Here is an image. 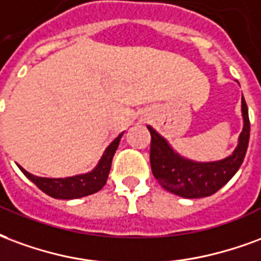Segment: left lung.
<instances>
[{"mask_svg":"<svg viewBox=\"0 0 261 261\" xmlns=\"http://www.w3.org/2000/svg\"><path fill=\"white\" fill-rule=\"evenodd\" d=\"M242 118L243 129L238 139L237 149L227 159L211 163H197L182 157L160 133L151 126H147L151 135L150 164L154 178L165 191L185 199L206 197L220 191L237 174L248 150L250 122L248 106L243 96Z\"/></svg>","mask_w":261,"mask_h":261,"instance_id":"left-lung-1","label":"left lung"}]
</instances>
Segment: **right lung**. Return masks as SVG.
I'll use <instances>...</instances> for the list:
<instances>
[{"label":"right lung","mask_w":261,"mask_h":261,"mask_svg":"<svg viewBox=\"0 0 261 261\" xmlns=\"http://www.w3.org/2000/svg\"><path fill=\"white\" fill-rule=\"evenodd\" d=\"M122 135L123 133H121L106 149L96 168L86 174H79L75 176H68V178H41V176L30 174L22 167L19 168L23 172L24 176L29 178L40 191H43L45 195L51 196L54 199L70 200V199H79V197L93 195L100 191L107 182L108 174L111 170L112 157L117 151Z\"/></svg>","instance_id":"add662e5"}]
</instances>
